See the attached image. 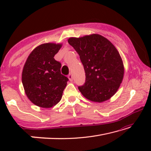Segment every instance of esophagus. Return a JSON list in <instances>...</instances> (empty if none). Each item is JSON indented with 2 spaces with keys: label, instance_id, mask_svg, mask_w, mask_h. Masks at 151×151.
Segmentation results:
<instances>
[{
  "label": "esophagus",
  "instance_id": "1",
  "mask_svg": "<svg viewBox=\"0 0 151 151\" xmlns=\"http://www.w3.org/2000/svg\"><path fill=\"white\" fill-rule=\"evenodd\" d=\"M68 79H69V80H70V81H73V75H72V73H70L69 74H68Z\"/></svg>",
  "mask_w": 151,
  "mask_h": 151
}]
</instances>
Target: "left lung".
<instances>
[{
    "instance_id": "left-lung-1",
    "label": "left lung",
    "mask_w": 151,
    "mask_h": 151,
    "mask_svg": "<svg viewBox=\"0 0 151 151\" xmlns=\"http://www.w3.org/2000/svg\"><path fill=\"white\" fill-rule=\"evenodd\" d=\"M69 45L80 56L85 71L86 80L78 86L88 100L102 103L116 93L124 76V65L115 47L98 34L71 37Z\"/></svg>"
}]
</instances>
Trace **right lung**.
<instances>
[{"instance_id": "add662e5", "label": "right lung", "mask_w": 151, "mask_h": 151, "mask_svg": "<svg viewBox=\"0 0 151 151\" xmlns=\"http://www.w3.org/2000/svg\"><path fill=\"white\" fill-rule=\"evenodd\" d=\"M62 44L45 43L28 57L22 73L25 93L33 104L50 108L60 101L68 78L60 73L61 63L54 57Z\"/></svg>"}]
</instances>
